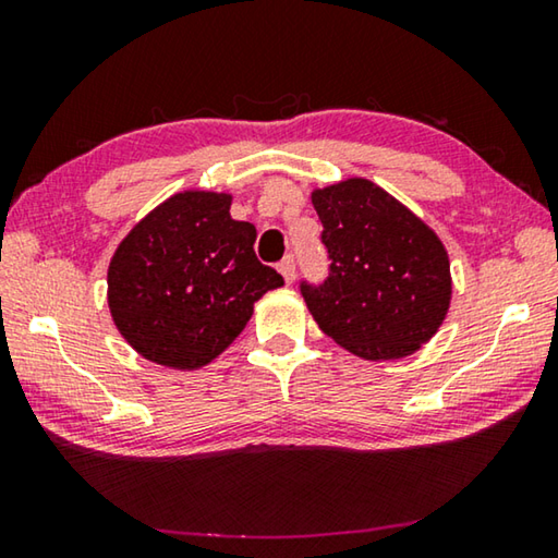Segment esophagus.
<instances>
[{"label": "esophagus", "mask_w": 558, "mask_h": 558, "mask_svg": "<svg viewBox=\"0 0 558 558\" xmlns=\"http://www.w3.org/2000/svg\"><path fill=\"white\" fill-rule=\"evenodd\" d=\"M278 270L282 272V278H286V282H292V278H295V258H292V256L282 258Z\"/></svg>", "instance_id": "esophagus-1"}]
</instances>
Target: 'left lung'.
Returning <instances> with one entry per match:
<instances>
[{
    "mask_svg": "<svg viewBox=\"0 0 558 558\" xmlns=\"http://www.w3.org/2000/svg\"><path fill=\"white\" fill-rule=\"evenodd\" d=\"M329 272L300 280L327 337L364 359H401L436 335L450 305L448 253L426 223L366 179L313 194Z\"/></svg>",
    "mask_w": 558,
    "mask_h": 558,
    "instance_id": "obj_1",
    "label": "left lung"
}]
</instances>
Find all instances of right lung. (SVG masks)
Returning <instances> with one entry per match:
<instances>
[{
	"instance_id": "right-lung-1",
	"label": "right lung",
	"mask_w": 558,
	"mask_h": 558,
	"mask_svg": "<svg viewBox=\"0 0 558 558\" xmlns=\"http://www.w3.org/2000/svg\"><path fill=\"white\" fill-rule=\"evenodd\" d=\"M231 196L184 192L118 245L108 305L120 335L149 362L196 369L243 332L253 302L282 276L258 260L256 226L231 219Z\"/></svg>"
}]
</instances>
